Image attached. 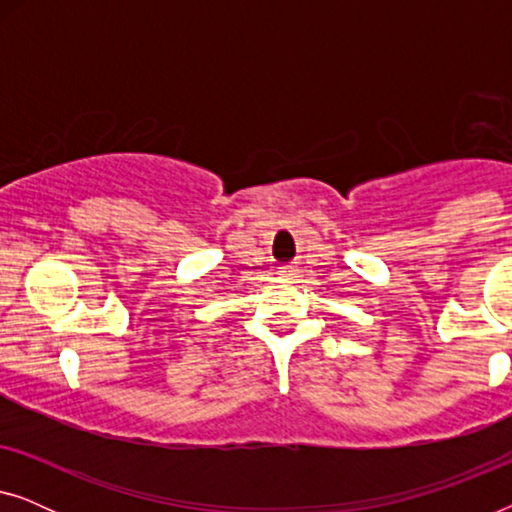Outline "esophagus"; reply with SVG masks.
<instances>
[{
    "label": "esophagus",
    "instance_id": "34e87169",
    "mask_svg": "<svg viewBox=\"0 0 512 512\" xmlns=\"http://www.w3.org/2000/svg\"><path fill=\"white\" fill-rule=\"evenodd\" d=\"M277 272H279V275H282V277H293V275H296V272H298V268H296V265H293V263H284V265H279Z\"/></svg>",
    "mask_w": 512,
    "mask_h": 512
}]
</instances>
